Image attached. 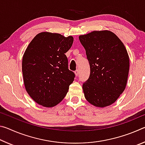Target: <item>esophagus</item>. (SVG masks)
I'll list each match as a JSON object with an SVG mask.
<instances>
[{
	"label": "esophagus",
	"mask_w": 145,
	"mask_h": 145,
	"mask_svg": "<svg viewBox=\"0 0 145 145\" xmlns=\"http://www.w3.org/2000/svg\"><path fill=\"white\" fill-rule=\"evenodd\" d=\"M75 75L76 77H77V76L78 75V70H77L75 72Z\"/></svg>",
	"instance_id": "34e87169"
}]
</instances>
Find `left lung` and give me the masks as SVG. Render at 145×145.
<instances>
[{"label": "left lung", "mask_w": 145, "mask_h": 145, "mask_svg": "<svg viewBox=\"0 0 145 145\" xmlns=\"http://www.w3.org/2000/svg\"><path fill=\"white\" fill-rule=\"evenodd\" d=\"M78 39L90 65L89 77L82 86L86 99L95 107L109 106L116 101L127 85L129 57L125 46L108 30L92 31Z\"/></svg>", "instance_id": "8db88e82"}]
</instances>
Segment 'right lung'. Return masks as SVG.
Instances as JSON below:
<instances>
[{"mask_svg":"<svg viewBox=\"0 0 145 145\" xmlns=\"http://www.w3.org/2000/svg\"><path fill=\"white\" fill-rule=\"evenodd\" d=\"M73 42L58 33L38 34L27 47L22 58V73L25 89L34 102L53 107L66 96L75 74L68 68L65 55Z\"/></svg>","mask_w":145,"mask_h":145,"instance_id":"add662e5","label":"right lung"}]
</instances>
